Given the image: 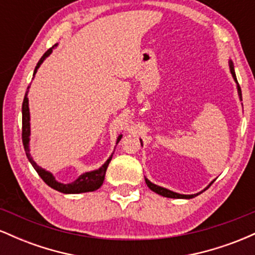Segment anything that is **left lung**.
Segmentation results:
<instances>
[{
	"mask_svg": "<svg viewBox=\"0 0 255 255\" xmlns=\"http://www.w3.org/2000/svg\"><path fill=\"white\" fill-rule=\"evenodd\" d=\"M229 69H230L231 75H233L234 81H235V83H236V89H238V95H239L240 101H242L241 87H240V85H239V83H238V79H236L235 69H234V63H233V61H231V60H229ZM140 142H141V146H142V140H141V139H140ZM213 181H215V180H213ZM213 181H212L211 183L209 184V186L206 187V188L203 189V191H201V192L197 193V194H180V193L172 192V191H170V189H166V188H164V187H160V186H158V184L152 183L151 181L148 180V178H146V177H145V182H146V184H147V187H148V188L151 189L152 192L157 193V194L162 195V197H165V198H172V199H192V198H195V197H197V195L201 194V193H203L204 191H206V189L209 188V187L211 186V184L213 183Z\"/></svg>",
	"mask_w": 255,
	"mask_h": 255,
	"instance_id": "obj_1",
	"label": "left lung"
}]
</instances>
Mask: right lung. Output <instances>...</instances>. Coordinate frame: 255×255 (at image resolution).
<instances>
[{
    "label": "right lung",
    "instance_id": "add662e5",
    "mask_svg": "<svg viewBox=\"0 0 255 255\" xmlns=\"http://www.w3.org/2000/svg\"><path fill=\"white\" fill-rule=\"evenodd\" d=\"M57 46V44H55L52 48L49 49L45 54L43 55L42 58L38 61L36 68H34L33 72V78L36 75V73L38 71V68L40 67V64L44 62L46 57L50 56V54L52 52V49H55ZM31 85V84H30ZM28 91H30V86L27 87V91L25 93V98L24 102H22V144H24V148L26 152V156H27L28 160L32 164V166L34 168V170L38 172L42 180L48 184L49 187H51L52 189L55 191L63 193V194H80V193H87V192H95L97 191L98 188H101L102 184L104 182V177H105V171H107L108 165H109L111 158H113V153L110 154V157L105 160V163L102 166H99L98 169H95V170L91 171H86L84 174H81L77 180H74L71 183H62L58 182V181L55 178L54 174L50 171L45 170L43 169L42 166H39L36 162L33 160V158L31 157L30 153V139H31V124H30V108H28ZM122 135H119L118 140H116V144L121 140Z\"/></svg>",
    "mask_w": 255,
    "mask_h": 255
}]
</instances>
